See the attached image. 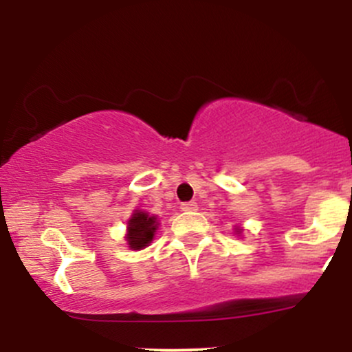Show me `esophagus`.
<instances>
[{
	"instance_id": "1",
	"label": "esophagus",
	"mask_w": 352,
	"mask_h": 352,
	"mask_svg": "<svg viewBox=\"0 0 352 352\" xmlns=\"http://www.w3.org/2000/svg\"><path fill=\"white\" fill-rule=\"evenodd\" d=\"M182 210L184 212H195L197 208H199V205L195 204V201H185V204H182Z\"/></svg>"
}]
</instances>
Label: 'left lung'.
Listing matches in <instances>:
<instances>
[{
    "instance_id": "8db88e82",
    "label": "left lung",
    "mask_w": 352,
    "mask_h": 352,
    "mask_svg": "<svg viewBox=\"0 0 352 352\" xmlns=\"http://www.w3.org/2000/svg\"><path fill=\"white\" fill-rule=\"evenodd\" d=\"M236 232H238V233H240V228H238V230H236Z\"/></svg>"
}]
</instances>
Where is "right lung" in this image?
<instances>
[{
    "mask_svg": "<svg viewBox=\"0 0 352 352\" xmlns=\"http://www.w3.org/2000/svg\"><path fill=\"white\" fill-rule=\"evenodd\" d=\"M159 227L157 217L148 215L142 210H135L127 221V245L131 250H142L153 240L155 230Z\"/></svg>",
    "mask_w": 352,
    "mask_h": 352,
    "instance_id": "right-lung-1",
    "label": "right lung"
}]
</instances>
